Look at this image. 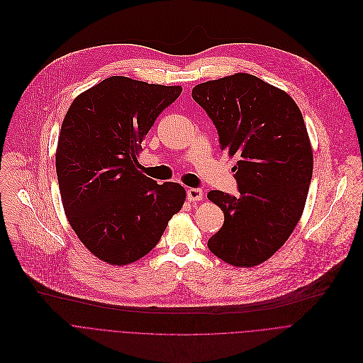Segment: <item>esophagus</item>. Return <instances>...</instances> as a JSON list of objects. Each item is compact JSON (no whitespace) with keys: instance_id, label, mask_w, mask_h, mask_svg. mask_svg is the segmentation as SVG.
<instances>
[{"instance_id":"esophagus-1","label":"esophagus","mask_w":363,"mask_h":363,"mask_svg":"<svg viewBox=\"0 0 363 363\" xmlns=\"http://www.w3.org/2000/svg\"><path fill=\"white\" fill-rule=\"evenodd\" d=\"M187 199L190 201H199L203 199V190L197 189V187H191L187 190Z\"/></svg>"}]
</instances>
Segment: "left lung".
Here are the masks:
<instances>
[{
	"label": "left lung",
	"instance_id": "8db88e82",
	"mask_svg": "<svg viewBox=\"0 0 363 363\" xmlns=\"http://www.w3.org/2000/svg\"><path fill=\"white\" fill-rule=\"evenodd\" d=\"M191 96L222 150L238 157L239 194H207L225 213L207 246L226 263L260 264L292 235L306 203L313 155L303 116L291 96L246 72L201 83Z\"/></svg>",
	"mask_w": 363,
	"mask_h": 363
}]
</instances>
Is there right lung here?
Instances as JSON below:
<instances>
[{"label":"right lung","mask_w":363,"mask_h":363,"mask_svg":"<svg viewBox=\"0 0 363 363\" xmlns=\"http://www.w3.org/2000/svg\"><path fill=\"white\" fill-rule=\"evenodd\" d=\"M179 86L114 76L69 106L55 169L67 219L99 259L123 266L146 256L186 199L179 183L157 184L138 169L141 143Z\"/></svg>","instance_id":"1"}]
</instances>
